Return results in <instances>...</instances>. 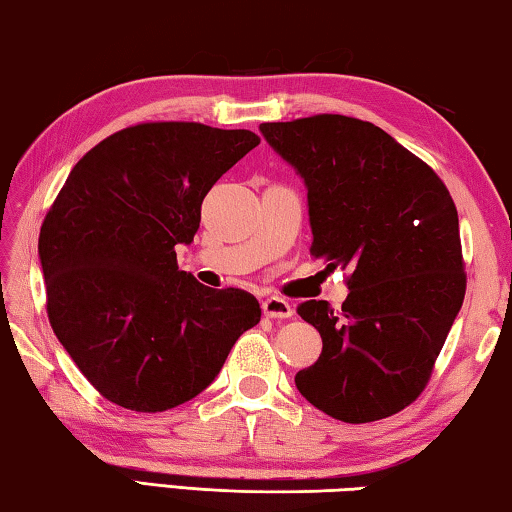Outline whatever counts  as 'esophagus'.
<instances>
[{
	"label": "esophagus",
	"mask_w": 512,
	"mask_h": 512,
	"mask_svg": "<svg viewBox=\"0 0 512 512\" xmlns=\"http://www.w3.org/2000/svg\"><path fill=\"white\" fill-rule=\"evenodd\" d=\"M262 311H264V316H268V318H291L293 316V307L289 305L287 300L277 298V296L266 298L262 302Z\"/></svg>",
	"instance_id": "1"
}]
</instances>
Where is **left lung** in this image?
Masks as SVG:
<instances>
[{
  "mask_svg": "<svg viewBox=\"0 0 512 512\" xmlns=\"http://www.w3.org/2000/svg\"><path fill=\"white\" fill-rule=\"evenodd\" d=\"M307 185L311 257L348 268L341 311L298 314L323 339L296 375L305 400L336 420L388 418L415 402L465 298L458 212L438 173L370 121L314 115L259 126Z\"/></svg>",
  "mask_w": 512,
  "mask_h": 512,
  "instance_id": "obj_1",
  "label": "left lung"
}]
</instances>
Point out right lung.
I'll use <instances>...</instances> for the list:
<instances>
[{"label":"right lung","mask_w":512,"mask_h":512,"mask_svg":"<svg viewBox=\"0 0 512 512\" xmlns=\"http://www.w3.org/2000/svg\"><path fill=\"white\" fill-rule=\"evenodd\" d=\"M257 144L244 128L144 121L85 153L51 203L38 239L49 323L112 404L192 400L262 318L248 291L203 287L176 259L207 192Z\"/></svg>","instance_id":"obj_1"}]
</instances>
